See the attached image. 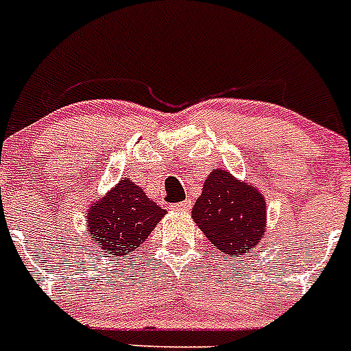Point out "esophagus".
<instances>
[{"mask_svg": "<svg viewBox=\"0 0 351 351\" xmlns=\"http://www.w3.org/2000/svg\"><path fill=\"white\" fill-rule=\"evenodd\" d=\"M191 207V200H184V202L172 204V210H178V213H182V210H188Z\"/></svg>", "mask_w": 351, "mask_h": 351, "instance_id": "1", "label": "esophagus"}]
</instances>
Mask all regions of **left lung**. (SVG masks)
<instances>
[{
	"label": "left lung",
	"mask_w": 351,
	"mask_h": 351,
	"mask_svg": "<svg viewBox=\"0 0 351 351\" xmlns=\"http://www.w3.org/2000/svg\"><path fill=\"white\" fill-rule=\"evenodd\" d=\"M265 198L255 186L214 169L197 198L191 218L210 244L228 256L250 253L265 235Z\"/></svg>",
	"instance_id": "obj_1"
}]
</instances>
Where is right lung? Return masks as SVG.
<instances>
[{
    "mask_svg": "<svg viewBox=\"0 0 351 351\" xmlns=\"http://www.w3.org/2000/svg\"><path fill=\"white\" fill-rule=\"evenodd\" d=\"M86 214L91 243L107 255L123 256L144 243L167 210L147 198L141 186L123 178Z\"/></svg>",
    "mask_w": 351,
    "mask_h": 351,
    "instance_id": "1",
    "label": "right lung"
}]
</instances>
